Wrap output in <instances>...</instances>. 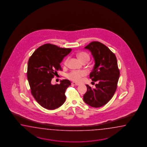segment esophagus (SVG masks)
<instances>
[{
  "label": "esophagus",
  "instance_id": "esophagus-1",
  "mask_svg": "<svg viewBox=\"0 0 147 147\" xmlns=\"http://www.w3.org/2000/svg\"><path fill=\"white\" fill-rule=\"evenodd\" d=\"M71 84H72V85H74V86H79V84H78V83H76V82H72V83H71Z\"/></svg>",
  "mask_w": 147,
  "mask_h": 147
}]
</instances>
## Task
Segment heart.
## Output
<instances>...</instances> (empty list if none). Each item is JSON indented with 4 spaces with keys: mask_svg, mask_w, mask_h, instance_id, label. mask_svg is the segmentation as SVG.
Wrapping results in <instances>:
<instances>
[{
    "mask_svg": "<svg viewBox=\"0 0 147 147\" xmlns=\"http://www.w3.org/2000/svg\"><path fill=\"white\" fill-rule=\"evenodd\" d=\"M78 58L82 63L88 62L89 60V56L88 53L84 52L79 53L77 55ZM68 61V58H67L65 61V64H66ZM86 72L84 71H78V70H72L67 75V77L72 80L73 81H79L81 80V78L86 75Z\"/></svg>",
    "mask_w": 147,
    "mask_h": 147,
    "instance_id": "heart-1",
    "label": "heart"
}]
</instances>
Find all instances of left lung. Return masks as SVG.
Instances as JSON below:
<instances>
[{"mask_svg":"<svg viewBox=\"0 0 147 147\" xmlns=\"http://www.w3.org/2000/svg\"><path fill=\"white\" fill-rule=\"evenodd\" d=\"M90 50L94 60V66L90 78L97 81L96 88L86 84L87 91L84 95V102L94 108L108 103L116 92L120 76L116 56L105 45L93 41L84 47Z\"/></svg>","mask_w":147,"mask_h":147,"instance_id":"1","label":"left lung"}]
</instances>
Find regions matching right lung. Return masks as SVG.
Masks as SVG:
<instances>
[{
    "label": "right lung",
    "mask_w": 147,
    "mask_h": 147,
    "mask_svg": "<svg viewBox=\"0 0 147 147\" xmlns=\"http://www.w3.org/2000/svg\"><path fill=\"white\" fill-rule=\"evenodd\" d=\"M71 49L47 44L37 48L28 60L27 78L33 97L41 106L49 110L59 108L65 102L67 88L71 85L63 79L52 84V78L61 70L60 63Z\"/></svg>",
    "instance_id": "add662e5"
}]
</instances>
